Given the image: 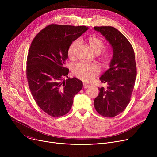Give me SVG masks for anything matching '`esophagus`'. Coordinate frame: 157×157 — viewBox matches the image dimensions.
Wrapping results in <instances>:
<instances>
[{"label": "esophagus", "instance_id": "1", "mask_svg": "<svg viewBox=\"0 0 157 157\" xmlns=\"http://www.w3.org/2000/svg\"><path fill=\"white\" fill-rule=\"evenodd\" d=\"M90 86L88 85H87V84H86V83H83V88H88Z\"/></svg>", "mask_w": 157, "mask_h": 157}]
</instances>
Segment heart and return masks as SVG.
Segmentation results:
<instances>
[{"mask_svg": "<svg viewBox=\"0 0 157 157\" xmlns=\"http://www.w3.org/2000/svg\"><path fill=\"white\" fill-rule=\"evenodd\" d=\"M86 43L92 50L97 54L100 53L105 48L104 41L99 37H90L86 39ZM79 46V40H74L69 45L67 49V55L70 59L73 60L76 57V52ZM113 53L109 50H105L101 54L102 61L108 64L112 60ZM100 67L95 63H86L79 62L72 67V73L78 78L84 81H92L100 72Z\"/></svg>", "mask_w": 157, "mask_h": 157, "instance_id": "b5f03b06", "label": "heart"}]
</instances>
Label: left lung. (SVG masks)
<instances>
[{"label": "left lung", "instance_id": "1", "mask_svg": "<svg viewBox=\"0 0 157 157\" xmlns=\"http://www.w3.org/2000/svg\"><path fill=\"white\" fill-rule=\"evenodd\" d=\"M110 43L113 56L110 68L100 78L106 88H99L94 100L97 113L105 117L113 118L125 109L132 94L137 68L132 46L121 33L113 27H95Z\"/></svg>", "mask_w": 157, "mask_h": 157}]
</instances>
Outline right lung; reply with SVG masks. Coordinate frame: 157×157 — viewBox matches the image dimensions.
<instances>
[{"mask_svg": "<svg viewBox=\"0 0 157 157\" xmlns=\"http://www.w3.org/2000/svg\"><path fill=\"white\" fill-rule=\"evenodd\" d=\"M88 29L51 24L32 41L27 59L29 86L38 106L52 117L67 114L74 95L83 87L79 79L68 78L69 70L64 65L69 45ZM63 77L68 79L62 82Z\"/></svg>", "mask_w": 157, "mask_h": 157, "instance_id": "add662e5", "label": "right lung"}]
</instances>
